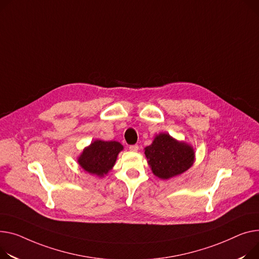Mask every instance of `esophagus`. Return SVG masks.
<instances>
[{
	"label": "esophagus",
	"mask_w": 259,
	"mask_h": 259,
	"mask_svg": "<svg viewBox=\"0 0 259 259\" xmlns=\"http://www.w3.org/2000/svg\"><path fill=\"white\" fill-rule=\"evenodd\" d=\"M129 150L132 151V152H137V151H139V146H137V145H131V146H129Z\"/></svg>",
	"instance_id": "obj_1"
}]
</instances>
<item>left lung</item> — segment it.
I'll return each instance as SVG.
<instances>
[{"instance_id": "left-lung-1", "label": "left lung", "mask_w": 259, "mask_h": 259, "mask_svg": "<svg viewBox=\"0 0 259 259\" xmlns=\"http://www.w3.org/2000/svg\"><path fill=\"white\" fill-rule=\"evenodd\" d=\"M145 154L153 174L160 179L184 173L195 160L193 147L176 141L167 133L156 135L153 143L145 148Z\"/></svg>"}]
</instances>
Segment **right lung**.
<instances>
[{
    "label": "right lung",
    "mask_w": 259,
    "mask_h": 259,
    "mask_svg": "<svg viewBox=\"0 0 259 259\" xmlns=\"http://www.w3.org/2000/svg\"><path fill=\"white\" fill-rule=\"evenodd\" d=\"M123 146L117 142L97 140L86 147L78 158L80 166L90 174L103 177L113 167Z\"/></svg>",
    "instance_id": "1"
}]
</instances>
